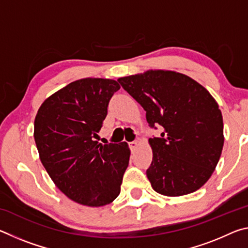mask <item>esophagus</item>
I'll use <instances>...</instances> for the list:
<instances>
[{"label": "esophagus", "mask_w": 248, "mask_h": 248, "mask_svg": "<svg viewBox=\"0 0 248 248\" xmlns=\"http://www.w3.org/2000/svg\"><path fill=\"white\" fill-rule=\"evenodd\" d=\"M138 145H139V142H138V141H132V142H130V143H129V148L133 152V151L138 148Z\"/></svg>", "instance_id": "34e87169"}]
</instances>
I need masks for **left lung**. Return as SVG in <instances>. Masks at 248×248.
<instances>
[{
  "instance_id": "obj_1",
  "label": "left lung",
  "mask_w": 248,
  "mask_h": 248,
  "mask_svg": "<svg viewBox=\"0 0 248 248\" xmlns=\"http://www.w3.org/2000/svg\"><path fill=\"white\" fill-rule=\"evenodd\" d=\"M146 111L161 138H150L153 158L146 176L167 197L198 190L215 171L223 149V118L212 95L195 79L170 70H148L118 78Z\"/></svg>"
}]
</instances>
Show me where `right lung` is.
Instances as JSON below:
<instances>
[{"label":"right lung","mask_w":248,"mask_h":248,"mask_svg":"<svg viewBox=\"0 0 248 248\" xmlns=\"http://www.w3.org/2000/svg\"><path fill=\"white\" fill-rule=\"evenodd\" d=\"M119 89L110 78L78 79L45 99L35 118L33 137L50 178L68 198L87 207L109 204L119 196L129 164L127 142L93 140Z\"/></svg>","instance_id":"obj_1"}]
</instances>
